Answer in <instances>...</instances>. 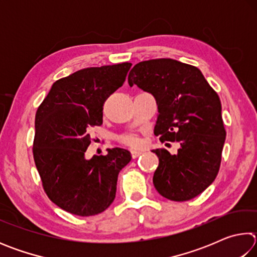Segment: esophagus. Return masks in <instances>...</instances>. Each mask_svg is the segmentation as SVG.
Listing matches in <instances>:
<instances>
[{
  "label": "esophagus",
  "mask_w": 257,
  "mask_h": 257,
  "mask_svg": "<svg viewBox=\"0 0 257 257\" xmlns=\"http://www.w3.org/2000/svg\"><path fill=\"white\" fill-rule=\"evenodd\" d=\"M143 153V152H141V151H132V158L133 159H136V158H138L139 155H141Z\"/></svg>",
  "instance_id": "1"
}]
</instances>
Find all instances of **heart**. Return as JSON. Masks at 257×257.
<instances>
[{
    "label": "heart",
    "instance_id": "obj_1",
    "mask_svg": "<svg viewBox=\"0 0 257 257\" xmlns=\"http://www.w3.org/2000/svg\"><path fill=\"white\" fill-rule=\"evenodd\" d=\"M120 142L122 143V144L130 146V147H138L142 144L141 138H139L137 135H135V134L122 135V136L120 137Z\"/></svg>",
    "mask_w": 257,
    "mask_h": 257
}]
</instances>
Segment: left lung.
Returning a JSON list of instances; mask_svg holds the SVG:
<instances>
[{"mask_svg":"<svg viewBox=\"0 0 257 257\" xmlns=\"http://www.w3.org/2000/svg\"><path fill=\"white\" fill-rule=\"evenodd\" d=\"M128 82L155 97V136L179 145L176 154L164 149L152 151L159 158L153 177L156 190L175 202L198 196L220 170L227 133L219 95L198 68L172 59L137 63Z\"/></svg>","mask_w":257,"mask_h":257,"instance_id":"obj_1","label":"left lung"}]
</instances>
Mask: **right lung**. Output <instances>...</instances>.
Masks as SVG:
<instances>
[{
  "label": "right lung",
  "instance_id": "right-lung-1",
  "mask_svg": "<svg viewBox=\"0 0 257 257\" xmlns=\"http://www.w3.org/2000/svg\"><path fill=\"white\" fill-rule=\"evenodd\" d=\"M132 63L93 67L56 80L37 108L33 154L52 202L79 216L105 211L114 201L121 169L132 155L123 149L85 158L92 127L103 123V105L123 85Z\"/></svg>",
  "mask_w": 257,
  "mask_h": 257
}]
</instances>
